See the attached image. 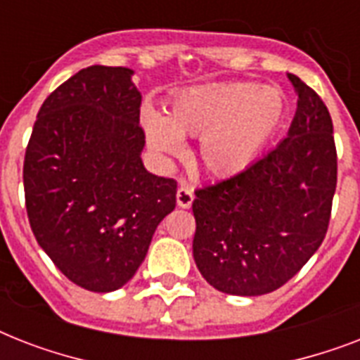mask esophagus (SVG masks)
Returning <instances> with one entry per match:
<instances>
[{
  "instance_id": "obj_1",
  "label": "esophagus",
  "mask_w": 360,
  "mask_h": 360,
  "mask_svg": "<svg viewBox=\"0 0 360 360\" xmlns=\"http://www.w3.org/2000/svg\"><path fill=\"white\" fill-rule=\"evenodd\" d=\"M192 202H194V192H192V188L188 185H181L177 188V205L183 209H188L192 205Z\"/></svg>"
}]
</instances>
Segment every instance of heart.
Wrapping results in <instances>:
<instances>
[{
	"instance_id": "b5f03b06",
	"label": "heart",
	"mask_w": 360,
	"mask_h": 360,
	"mask_svg": "<svg viewBox=\"0 0 360 360\" xmlns=\"http://www.w3.org/2000/svg\"><path fill=\"white\" fill-rule=\"evenodd\" d=\"M285 110L278 87L231 82L181 91L164 117L146 114L143 129L147 143L160 155H179L181 136L200 138L203 169L228 179L256 162L284 123Z\"/></svg>"
}]
</instances>
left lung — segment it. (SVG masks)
<instances>
[{"instance_id":"1","label":"left lung","mask_w":360,"mask_h":360,"mask_svg":"<svg viewBox=\"0 0 360 360\" xmlns=\"http://www.w3.org/2000/svg\"><path fill=\"white\" fill-rule=\"evenodd\" d=\"M288 136L250 168L196 191L192 254L222 293L265 295L295 276L323 243L336 191L333 120L295 75Z\"/></svg>"}]
</instances>
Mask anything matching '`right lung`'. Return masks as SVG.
Returning <instances> with one entry per match:
<instances>
[{"label": "right lung", "instance_id": "add662e5", "mask_svg": "<svg viewBox=\"0 0 360 360\" xmlns=\"http://www.w3.org/2000/svg\"><path fill=\"white\" fill-rule=\"evenodd\" d=\"M134 70L93 65L42 103L24 158L37 243L84 290L123 288L175 209L177 183L141 162L146 134Z\"/></svg>", "mask_w": 360, "mask_h": 360}]
</instances>
